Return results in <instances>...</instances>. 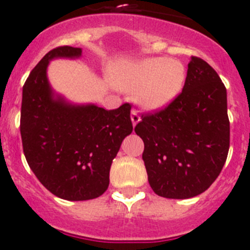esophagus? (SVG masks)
<instances>
[{
    "mask_svg": "<svg viewBox=\"0 0 250 250\" xmlns=\"http://www.w3.org/2000/svg\"><path fill=\"white\" fill-rule=\"evenodd\" d=\"M140 116H139V114H137V111H135V110H131V123L134 126H136L137 123L140 121Z\"/></svg>",
    "mask_w": 250,
    "mask_h": 250,
    "instance_id": "34e87169",
    "label": "esophagus"
}]
</instances>
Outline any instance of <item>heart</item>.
<instances>
[{"instance_id": "b5f03b06", "label": "heart", "mask_w": 250, "mask_h": 250, "mask_svg": "<svg viewBox=\"0 0 250 250\" xmlns=\"http://www.w3.org/2000/svg\"><path fill=\"white\" fill-rule=\"evenodd\" d=\"M186 77L182 62L148 57L116 69L113 82L121 90H135V100L143 109L159 111L177 99Z\"/></svg>"}]
</instances>
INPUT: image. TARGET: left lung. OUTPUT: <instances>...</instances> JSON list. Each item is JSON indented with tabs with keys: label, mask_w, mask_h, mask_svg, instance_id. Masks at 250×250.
I'll list each match as a JSON object with an SVG mask.
<instances>
[{
	"label": "left lung",
	"mask_w": 250,
	"mask_h": 250,
	"mask_svg": "<svg viewBox=\"0 0 250 250\" xmlns=\"http://www.w3.org/2000/svg\"><path fill=\"white\" fill-rule=\"evenodd\" d=\"M135 132L143 139V160L153 192L186 200L205 192L221 173L229 150L227 90L216 70L191 57L177 99L143 115Z\"/></svg>",
	"instance_id": "1"
}]
</instances>
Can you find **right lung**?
Instances as JSON below:
<instances>
[{
	"label": "right lung",
	"instance_id": "obj_1",
	"mask_svg": "<svg viewBox=\"0 0 250 250\" xmlns=\"http://www.w3.org/2000/svg\"><path fill=\"white\" fill-rule=\"evenodd\" d=\"M80 57L82 48L69 45L48 52L29 73L21 106L27 162L48 191L67 201L93 200L106 191L113 160L132 132L130 104L115 110L73 104L52 89L49 62Z\"/></svg>",
	"mask_w": 250,
	"mask_h": 250
}]
</instances>
